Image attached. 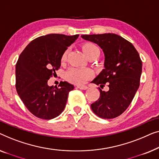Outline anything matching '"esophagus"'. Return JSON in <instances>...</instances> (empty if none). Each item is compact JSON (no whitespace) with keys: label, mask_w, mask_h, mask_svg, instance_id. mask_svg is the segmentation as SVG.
Here are the masks:
<instances>
[{"label":"esophagus","mask_w":159,"mask_h":159,"mask_svg":"<svg viewBox=\"0 0 159 159\" xmlns=\"http://www.w3.org/2000/svg\"><path fill=\"white\" fill-rule=\"evenodd\" d=\"M77 88L81 89V90H86V89H88V86H83V85H78Z\"/></svg>","instance_id":"esophagus-1"}]
</instances>
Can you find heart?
<instances>
[{
    "label": "heart",
    "mask_w": 159,
    "mask_h": 159,
    "mask_svg": "<svg viewBox=\"0 0 159 159\" xmlns=\"http://www.w3.org/2000/svg\"><path fill=\"white\" fill-rule=\"evenodd\" d=\"M83 51L87 57L94 53L100 52V50L97 44L87 42L83 44ZM68 50H66L62 55L61 61L64 62L67 59ZM93 76V71L89 68H69L66 73V79L68 81L74 84H84L89 79Z\"/></svg>",
    "instance_id": "obj_1"
}]
</instances>
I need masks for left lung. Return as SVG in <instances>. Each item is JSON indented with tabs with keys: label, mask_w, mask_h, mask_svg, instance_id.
Returning a JSON list of instances; mask_svg holds the SVG:
<instances>
[{
	"label": "left lung",
	"mask_w": 159,
	"mask_h": 159,
	"mask_svg": "<svg viewBox=\"0 0 159 159\" xmlns=\"http://www.w3.org/2000/svg\"><path fill=\"white\" fill-rule=\"evenodd\" d=\"M83 39L97 44L104 53V69L92 80L102 89L100 97L91 104L92 111L103 119L122 115L133 101L139 88L142 60L135 47L120 36L108 33L81 35Z\"/></svg>",
	"instance_id": "1"
}]
</instances>
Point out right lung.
Here are the masks:
<instances>
[{"label":"right lung","mask_w":159,"mask_h":159,"mask_svg":"<svg viewBox=\"0 0 159 159\" xmlns=\"http://www.w3.org/2000/svg\"><path fill=\"white\" fill-rule=\"evenodd\" d=\"M79 36H41L32 40L20 55L16 65V89L35 117L51 120L64 110L68 93L74 86L66 81H60L58 87L49 86L48 81L60 68L62 55Z\"/></svg>","instance_id":"obj_1"}]
</instances>
